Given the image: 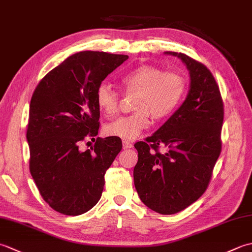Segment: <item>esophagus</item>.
<instances>
[{
    "mask_svg": "<svg viewBox=\"0 0 252 252\" xmlns=\"http://www.w3.org/2000/svg\"><path fill=\"white\" fill-rule=\"evenodd\" d=\"M122 145H123V148H125V149H130V148L133 147V144L129 141H123Z\"/></svg>",
    "mask_w": 252,
    "mask_h": 252,
    "instance_id": "obj_1",
    "label": "esophagus"
}]
</instances>
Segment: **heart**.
<instances>
[{"label":"heart","instance_id":"1","mask_svg":"<svg viewBox=\"0 0 252 252\" xmlns=\"http://www.w3.org/2000/svg\"><path fill=\"white\" fill-rule=\"evenodd\" d=\"M125 95H134L132 115L108 123L105 133L123 141H134L151 126V117L160 121L168 118L178 108L186 93L187 81L179 71H165L153 65L132 69L120 79ZM96 104L107 118L119 111L120 97L107 83H100L95 93Z\"/></svg>","mask_w":252,"mask_h":252}]
</instances>
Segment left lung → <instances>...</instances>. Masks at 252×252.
<instances>
[{"label": "left lung", "mask_w": 252, "mask_h": 252, "mask_svg": "<svg viewBox=\"0 0 252 252\" xmlns=\"http://www.w3.org/2000/svg\"><path fill=\"white\" fill-rule=\"evenodd\" d=\"M178 56L189 71L184 103L145 142H137L133 171L141 200L161 215H174L190 206L209 185L221 154L224 108L215 77L201 63L183 53ZM167 148L158 151V145Z\"/></svg>", "instance_id": "obj_1"}]
</instances>
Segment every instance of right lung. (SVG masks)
I'll return each mask as SVG.
<instances>
[{"mask_svg":"<svg viewBox=\"0 0 252 252\" xmlns=\"http://www.w3.org/2000/svg\"><path fill=\"white\" fill-rule=\"evenodd\" d=\"M127 58L76 53L52 69L32 94L27 130L30 173L45 202L63 215H82L98 202L106 171L122 149L120 138H95L99 129L95 93ZM89 138L95 144L82 151L79 146Z\"/></svg>","mask_w":252,"mask_h":252,"instance_id":"obj_1","label":"right lung"}]
</instances>
